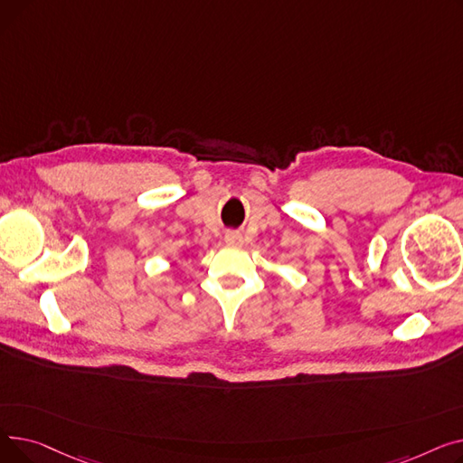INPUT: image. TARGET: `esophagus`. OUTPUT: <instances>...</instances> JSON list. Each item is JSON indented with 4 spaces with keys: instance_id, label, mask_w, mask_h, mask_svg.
<instances>
[{
    "instance_id": "1",
    "label": "esophagus",
    "mask_w": 463,
    "mask_h": 463,
    "mask_svg": "<svg viewBox=\"0 0 463 463\" xmlns=\"http://www.w3.org/2000/svg\"><path fill=\"white\" fill-rule=\"evenodd\" d=\"M225 240L229 241V244H238V241H240L241 238H240V234H238V232H229V234L225 236Z\"/></svg>"
}]
</instances>
